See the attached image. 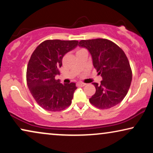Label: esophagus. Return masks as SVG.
Masks as SVG:
<instances>
[{
  "instance_id": "1",
  "label": "esophagus",
  "mask_w": 153,
  "mask_h": 153,
  "mask_svg": "<svg viewBox=\"0 0 153 153\" xmlns=\"http://www.w3.org/2000/svg\"><path fill=\"white\" fill-rule=\"evenodd\" d=\"M77 85H78L79 87H83L84 86V85H85V83H82V82H79L77 83Z\"/></svg>"
}]
</instances>
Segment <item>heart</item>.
I'll return each mask as SVG.
<instances>
[{"label":"heart","instance_id":"1","mask_svg":"<svg viewBox=\"0 0 153 153\" xmlns=\"http://www.w3.org/2000/svg\"><path fill=\"white\" fill-rule=\"evenodd\" d=\"M81 50H82V49H81ZM79 51H80V50H79Z\"/></svg>","mask_w":153,"mask_h":153}]
</instances>
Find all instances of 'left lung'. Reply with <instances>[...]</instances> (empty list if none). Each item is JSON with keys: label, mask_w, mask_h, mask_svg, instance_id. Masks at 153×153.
Masks as SVG:
<instances>
[{"label": "left lung", "mask_w": 153, "mask_h": 153, "mask_svg": "<svg viewBox=\"0 0 153 153\" xmlns=\"http://www.w3.org/2000/svg\"><path fill=\"white\" fill-rule=\"evenodd\" d=\"M91 53L94 68L101 74V83H93L96 92L89 99L96 107L109 108L120 103L130 87L132 74L124 51L113 42L95 39L79 42Z\"/></svg>", "instance_id": "1"}]
</instances>
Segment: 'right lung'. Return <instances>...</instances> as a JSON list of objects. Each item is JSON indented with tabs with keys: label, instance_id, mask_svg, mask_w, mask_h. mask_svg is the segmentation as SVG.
<instances>
[{
	"label": "right lung",
	"instance_id": "add662e5",
	"mask_svg": "<svg viewBox=\"0 0 153 153\" xmlns=\"http://www.w3.org/2000/svg\"><path fill=\"white\" fill-rule=\"evenodd\" d=\"M78 41L49 39L37 47L29 60L26 72L27 84L33 97L44 109L58 111L72 103L75 83H62L55 76L68 52L78 46Z\"/></svg>",
	"mask_w": 153,
	"mask_h": 153
}]
</instances>
